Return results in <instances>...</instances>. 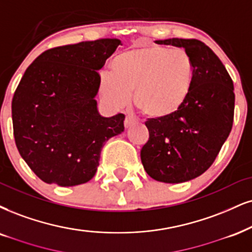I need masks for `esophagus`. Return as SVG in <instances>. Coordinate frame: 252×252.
<instances>
[{
    "mask_svg": "<svg viewBox=\"0 0 252 252\" xmlns=\"http://www.w3.org/2000/svg\"><path fill=\"white\" fill-rule=\"evenodd\" d=\"M133 124H135V119L131 116H126L125 118V123H124V125H125L126 128H128V127H131Z\"/></svg>",
    "mask_w": 252,
    "mask_h": 252,
    "instance_id": "obj_1",
    "label": "esophagus"
}]
</instances>
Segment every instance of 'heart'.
<instances>
[{"mask_svg": "<svg viewBox=\"0 0 252 252\" xmlns=\"http://www.w3.org/2000/svg\"><path fill=\"white\" fill-rule=\"evenodd\" d=\"M111 72L100 78V92L113 106L133 101L146 117L163 119L185 104L195 79L194 60L182 48L136 46L111 62Z\"/></svg>", "mask_w": 252, "mask_h": 252, "instance_id": "1", "label": "heart"}]
</instances>
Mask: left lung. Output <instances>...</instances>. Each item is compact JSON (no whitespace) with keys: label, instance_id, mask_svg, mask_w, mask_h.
I'll return each mask as SVG.
<instances>
[{"label":"left lung","instance_id":"8db88e82","mask_svg":"<svg viewBox=\"0 0 252 252\" xmlns=\"http://www.w3.org/2000/svg\"><path fill=\"white\" fill-rule=\"evenodd\" d=\"M155 43L187 50L194 60L195 79L175 114L145 123L150 139L141 148V162L152 179L181 183L206 172L230 134L234 84L220 58L201 40L168 38Z\"/></svg>","mask_w":252,"mask_h":252}]
</instances>
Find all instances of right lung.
<instances>
[{"instance_id":"add662e5","label":"right lung","mask_w":252,"mask_h":252,"mask_svg":"<svg viewBox=\"0 0 252 252\" xmlns=\"http://www.w3.org/2000/svg\"><path fill=\"white\" fill-rule=\"evenodd\" d=\"M121 40L101 38L50 49L29 65L11 102L17 150L46 183L82 185L94 176L105 142L125 116L99 114L98 71Z\"/></svg>"}]
</instances>
